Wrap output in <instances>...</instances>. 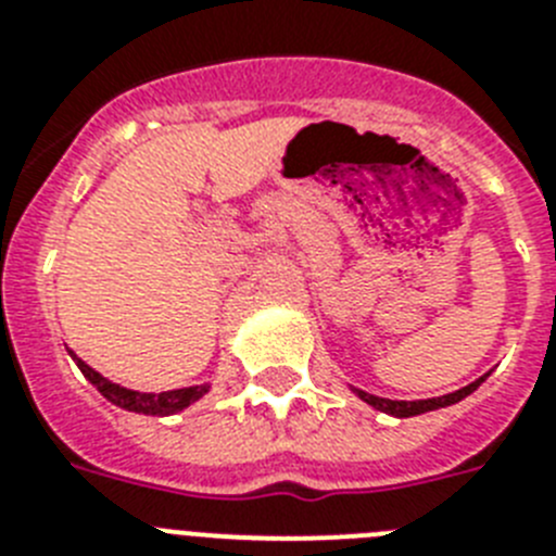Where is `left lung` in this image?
I'll use <instances>...</instances> for the list:
<instances>
[{"label":"left lung","mask_w":556,"mask_h":556,"mask_svg":"<svg viewBox=\"0 0 556 556\" xmlns=\"http://www.w3.org/2000/svg\"><path fill=\"white\" fill-rule=\"evenodd\" d=\"M481 381H484V378H479V381H473V384H468V387H462V390H456V392H448V395L426 397V401H390V397H378V395H370V392H362V390H356V395L362 397L365 404H370L372 409L387 412V415L415 417V415H424V412L443 409V406L456 404V401H462V397H468L470 392L481 384Z\"/></svg>","instance_id":"1"}]
</instances>
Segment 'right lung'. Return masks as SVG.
Listing matches in <instances>:
<instances>
[{
  "label": "right lung",
  "mask_w": 556,
  "mask_h": 556,
  "mask_svg": "<svg viewBox=\"0 0 556 556\" xmlns=\"http://www.w3.org/2000/svg\"><path fill=\"white\" fill-rule=\"evenodd\" d=\"M72 358L77 362L83 376L102 392V395L111 401V404L122 406L127 412H136V415H155V417H164V415H175V412H184L186 406H191L194 401L208 392V384H198V387H184V390H169V392H159V395H152V392H136V390H127V387L113 384L108 378H102L94 367H88L83 358H77L72 353Z\"/></svg>",
  "instance_id": "add662e5"
}]
</instances>
